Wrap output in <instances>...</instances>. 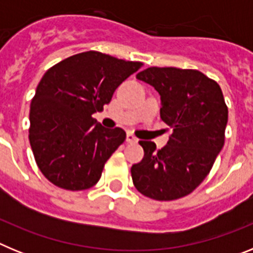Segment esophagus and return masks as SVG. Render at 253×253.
<instances>
[{"instance_id": "1", "label": "esophagus", "mask_w": 253, "mask_h": 253, "mask_svg": "<svg viewBox=\"0 0 253 253\" xmlns=\"http://www.w3.org/2000/svg\"><path fill=\"white\" fill-rule=\"evenodd\" d=\"M126 142H128V143H137L138 139H137V137L134 135V134L126 133Z\"/></svg>"}]
</instances>
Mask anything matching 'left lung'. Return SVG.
Segmentation results:
<instances>
[{"label": "left lung", "mask_w": 253, "mask_h": 253, "mask_svg": "<svg viewBox=\"0 0 253 253\" xmlns=\"http://www.w3.org/2000/svg\"><path fill=\"white\" fill-rule=\"evenodd\" d=\"M161 96V119L172 129L167 146L140 140L144 157L131 166L135 189L169 202L202 184L224 146L228 107L214 80L196 69L151 67L137 75Z\"/></svg>", "instance_id": "left-lung-1"}]
</instances>
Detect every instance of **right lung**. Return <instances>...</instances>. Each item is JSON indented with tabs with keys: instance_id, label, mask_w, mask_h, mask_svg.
I'll return each mask as SVG.
<instances>
[{
	"instance_id": "obj_1",
	"label": "right lung",
	"mask_w": 253,
	"mask_h": 253,
	"mask_svg": "<svg viewBox=\"0 0 253 253\" xmlns=\"http://www.w3.org/2000/svg\"><path fill=\"white\" fill-rule=\"evenodd\" d=\"M142 67L100 51L72 55L49 68L30 104L29 140L44 176L78 191L97 184L105 162L125 140L122 128L93 119L123 81Z\"/></svg>"
}]
</instances>
